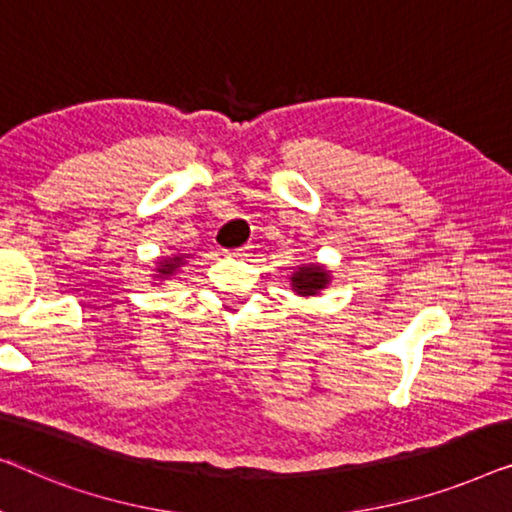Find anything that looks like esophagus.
<instances>
[{
  "label": "esophagus",
  "instance_id": "esophagus-1",
  "mask_svg": "<svg viewBox=\"0 0 512 512\" xmlns=\"http://www.w3.org/2000/svg\"><path fill=\"white\" fill-rule=\"evenodd\" d=\"M229 255H232V257H246V255H250V248L246 246V248H236V250H229Z\"/></svg>",
  "mask_w": 512,
  "mask_h": 512
}]
</instances>
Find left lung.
Listing matches in <instances>:
<instances>
[{
	"label": "left lung",
	"instance_id": "8db88e82",
	"mask_svg": "<svg viewBox=\"0 0 512 512\" xmlns=\"http://www.w3.org/2000/svg\"><path fill=\"white\" fill-rule=\"evenodd\" d=\"M331 271L327 269L325 264L320 262H311V264H299L294 273L290 276V285L292 292L299 294V297H315L322 290H327L331 285Z\"/></svg>",
	"mask_w": 512,
	"mask_h": 512
}]
</instances>
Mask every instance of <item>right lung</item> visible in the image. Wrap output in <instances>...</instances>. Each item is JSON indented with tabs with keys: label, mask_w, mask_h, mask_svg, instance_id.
Returning <instances> with one entry per match:
<instances>
[{
	"label": "right lung",
	"mask_w": 512,
	"mask_h": 512,
	"mask_svg": "<svg viewBox=\"0 0 512 512\" xmlns=\"http://www.w3.org/2000/svg\"><path fill=\"white\" fill-rule=\"evenodd\" d=\"M187 257L190 255H167V257H157V262H155V273H153V278L155 280H160V283H164V280H169L171 276H174L176 271H181V266H185L187 264Z\"/></svg>",
	"instance_id": "obj_1"
}]
</instances>
